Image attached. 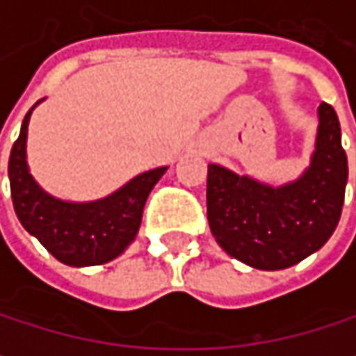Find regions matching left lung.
<instances>
[{"mask_svg":"<svg viewBox=\"0 0 356 356\" xmlns=\"http://www.w3.org/2000/svg\"><path fill=\"white\" fill-rule=\"evenodd\" d=\"M320 129L312 167L299 181L268 187L222 167H208L206 204L214 239L229 255L259 270L299 264L332 237L348 179L340 121L320 105Z\"/></svg>","mask_w":356,"mask_h":356,"instance_id":"obj_1","label":"left lung"}]
</instances>
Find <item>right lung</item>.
Here are the masks:
<instances>
[{"instance_id":"obj_1","label":"right lung","mask_w":356,"mask_h":356,"mask_svg":"<svg viewBox=\"0 0 356 356\" xmlns=\"http://www.w3.org/2000/svg\"><path fill=\"white\" fill-rule=\"evenodd\" d=\"M33 108L12 146L8 175L14 210L22 227L67 266H99L127 248L142 222L150 189L167 167L142 173L105 200L90 204L59 202L44 193L26 167V131Z\"/></svg>"}]
</instances>
